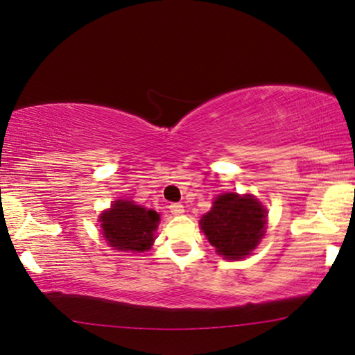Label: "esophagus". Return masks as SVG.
I'll list each match as a JSON object with an SVG mask.
<instances>
[{"mask_svg":"<svg viewBox=\"0 0 355 355\" xmlns=\"http://www.w3.org/2000/svg\"><path fill=\"white\" fill-rule=\"evenodd\" d=\"M168 207H170V212H172L173 216H182L183 212H185V209H183V205H180V202H172Z\"/></svg>","mask_w":355,"mask_h":355,"instance_id":"34e87169","label":"esophagus"}]
</instances>
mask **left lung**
I'll use <instances>...</instances> for the list:
<instances>
[{
	"mask_svg": "<svg viewBox=\"0 0 355 355\" xmlns=\"http://www.w3.org/2000/svg\"><path fill=\"white\" fill-rule=\"evenodd\" d=\"M266 209L252 196L225 193L202 216L201 229L212 247L225 259L250 254L264 235Z\"/></svg>",
	"mask_w": 355,
	"mask_h": 355,
	"instance_id": "obj_1",
	"label": "left lung"
}]
</instances>
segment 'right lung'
Returning <instances> with one entry per match:
<instances>
[{"label":"right lung","mask_w":355,"mask_h":355,"mask_svg":"<svg viewBox=\"0 0 355 355\" xmlns=\"http://www.w3.org/2000/svg\"><path fill=\"white\" fill-rule=\"evenodd\" d=\"M103 237L110 247L121 252L143 253L154 242L159 214L136 206L133 201H116L110 211L101 216Z\"/></svg>","instance_id":"add662e5"}]
</instances>
